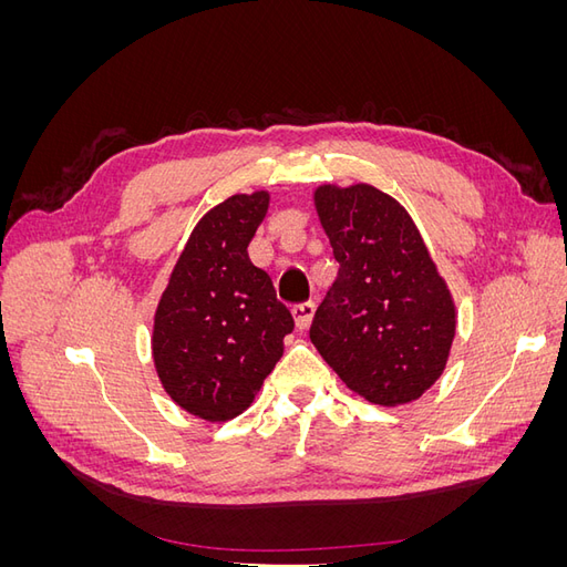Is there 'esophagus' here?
<instances>
[{"instance_id":"esophagus-1","label":"esophagus","mask_w":567,"mask_h":567,"mask_svg":"<svg viewBox=\"0 0 567 567\" xmlns=\"http://www.w3.org/2000/svg\"><path fill=\"white\" fill-rule=\"evenodd\" d=\"M312 317H315V302H302L293 307V319L300 331L312 323Z\"/></svg>"}]
</instances>
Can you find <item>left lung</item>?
<instances>
[{"label": "left lung", "mask_w": 567, "mask_h": 567, "mask_svg": "<svg viewBox=\"0 0 567 567\" xmlns=\"http://www.w3.org/2000/svg\"><path fill=\"white\" fill-rule=\"evenodd\" d=\"M338 277L310 338L342 383L364 400H419L447 367L456 307L414 219L369 184L315 192Z\"/></svg>", "instance_id": "left-lung-1"}]
</instances>
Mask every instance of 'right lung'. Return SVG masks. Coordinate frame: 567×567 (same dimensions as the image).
I'll list each match as a JSON object with an SVG mask.
<instances>
[{"label": "right lung", "instance_id": "1", "mask_svg": "<svg viewBox=\"0 0 567 567\" xmlns=\"http://www.w3.org/2000/svg\"><path fill=\"white\" fill-rule=\"evenodd\" d=\"M269 194H236L200 217L179 255L153 319V362L165 392L188 414L229 421L284 354L293 317L248 244Z\"/></svg>", "mask_w": 567, "mask_h": 567}]
</instances>
